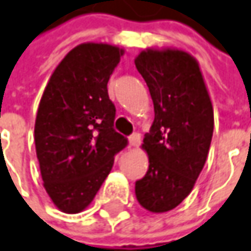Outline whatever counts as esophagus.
Masks as SVG:
<instances>
[{
	"label": "esophagus",
	"instance_id": "obj_1",
	"mask_svg": "<svg viewBox=\"0 0 251 251\" xmlns=\"http://www.w3.org/2000/svg\"><path fill=\"white\" fill-rule=\"evenodd\" d=\"M128 143H130V147H138L140 143H141V135H140L138 132H134V134L130 135Z\"/></svg>",
	"mask_w": 251,
	"mask_h": 251
}]
</instances>
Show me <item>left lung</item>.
Here are the masks:
<instances>
[{
	"instance_id": "8db88e82",
	"label": "left lung",
	"mask_w": 251,
	"mask_h": 251,
	"mask_svg": "<svg viewBox=\"0 0 251 251\" xmlns=\"http://www.w3.org/2000/svg\"><path fill=\"white\" fill-rule=\"evenodd\" d=\"M134 62L155 111L143 143L150 165L135 182V196L144 209L164 213L191 194L206 162L213 107L199 63L188 52L147 49Z\"/></svg>"
}]
</instances>
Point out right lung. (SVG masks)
Returning a JSON list of instances; mask_svg holds the SVG:
<instances>
[{"instance_id": "1", "label": "right lung", "mask_w": 251, "mask_h": 251, "mask_svg": "<svg viewBox=\"0 0 251 251\" xmlns=\"http://www.w3.org/2000/svg\"><path fill=\"white\" fill-rule=\"evenodd\" d=\"M124 49L77 45L52 73L35 120V148L46 192L65 213L92 203L127 138L113 128L107 83Z\"/></svg>"}]
</instances>
